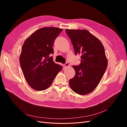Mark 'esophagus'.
I'll return each mask as SVG.
<instances>
[{
    "mask_svg": "<svg viewBox=\"0 0 127 127\" xmlns=\"http://www.w3.org/2000/svg\"><path fill=\"white\" fill-rule=\"evenodd\" d=\"M63 66H64V68H67L68 67H69L70 65L68 63H66L65 64H64Z\"/></svg>",
    "mask_w": 127,
    "mask_h": 127,
    "instance_id": "1",
    "label": "esophagus"
}]
</instances>
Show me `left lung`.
I'll return each instance as SVG.
<instances>
[{
  "mask_svg": "<svg viewBox=\"0 0 127 127\" xmlns=\"http://www.w3.org/2000/svg\"><path fill=\"white\" fill-rule=\"evenodd\" d=\"M65 31L76 55H81L80 64L72 66L76 74L69 80L70 87L78 94H88L96 89L107 68L104 48L100 41L87 30Z\"/></svg>",
  "mask_w": 127,
  "mask_h": 127,
  "instance_id": "obj_1",
  "label": "left lung"
}]
</instances>
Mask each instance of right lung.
Returning a JSON list of instances; mask_svg holds the SVG:
<instances>
[{"label": "right lung", "instance_id": "1", "mask_svg": "<svg viewBox=\"0 0 127 127\" xmlns=\"http://www.w3.org/2000/svg\"><path fill=\"white\" fill-rule=\"evenodd\" d=\"M62 29L44 27L35 31L27 38L19 57L20 64L26 81L36 91L47 89L62 69V66L49 57L53 54L52 46Z\"/></svg>", "mask_w": 127, "mask_h": 127}]
</instances>
